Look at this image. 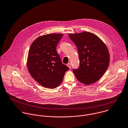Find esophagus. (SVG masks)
I'll use <instances>...</instances> for the list:
<instances>
[{
	"mask_svg": "<svg viewBox=\"0 0 128 128\" xmlns=\"http://www.w3.org/2000/svg\"><path fill=\"white\" fill-rule=\"evenodd\" d=\"M67 66H68L70 69L72 68V66H71L70 63H68V64H67Z\"/></svg>",
	"mask_w": 128,
	"mask_h": 128,
	"instance_id": "1",
	"label": "esophagus"
}]
</instances>
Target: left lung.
Wrapping results in <instances>:
<instances>
[{
	"label": "left lung",
	"mask_w": 128,
	"mask_h": 128,
	"mask_svg": "<svg viewBox=\"0 0 128 128\" xmlns=\"http://www.w3.org/2000/svg\"><path fill=\"white\" fill-rule=\"evenodd\" d=\"M78 51L80 66L73 70L77 79L85 85L98 81L106 71L110 64L108 50L96 34L88 32L69 34Z\"/></svg>",
	"instance_id": "8db88e82"
}]
</instances>
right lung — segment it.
<instances>
[{
    "instance_id": "right-lung-1",
    "label": "right lung",
    "mask_w": 128,
    "mask_h": 128,
    "mask_svg": "<svg viewBox=\"0 0 128 128\" xmlns=\"http://www.w3.org/2000/svg\"><path fill=\"white\" fill-rule=\"evenodd\" d=\"M63 34H51L37 38L28 51L27 67L32 77L45 88L54 89L62 82L69 68L56 50Z\"/></svg>"
}]
</instances>
